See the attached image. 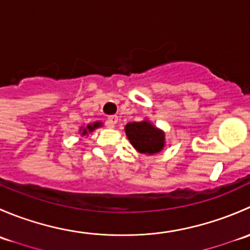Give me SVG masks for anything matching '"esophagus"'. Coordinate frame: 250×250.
Masks as SVG:
<instances>
[{"mask_svg":"<svg viewBox=\"0 0 250 250\" xmlns=\"http://www.w3.org/2000/svg\"><path fill=\"white\" fill-rule=\"evenodd\" d=\"M117 121H118V117H117V116H116V115L109 116V117H107V121H106L107 127H109V128H113V127H115L116 123H117Z\"/></svg>","mask_w":250,"mask_h":250,"instance_id":"esophagus-1","label":"esophagus"}]
</instances>
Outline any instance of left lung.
I'll return each mask as SVG.
<instances>
[{
  "label": "left lung",
  "instance_id": "left-lung-1",
  "mask_svg": "<svg viewBox=\"0 0 250 250\" xmlns=\"http://www.w3.org/2000/svg\"><path fill=\"white\" fill-rule=\"evenodd\" d=\"M130 144L141 153L153 155L165 146V134L148 122H130L125 125Z\"/></svg>",
  "mask_w": 250,
  "mask_h": 250
}]
</instances>
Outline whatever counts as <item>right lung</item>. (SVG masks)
I'll return each mask as SVG.
<instances>
[{"label": "right lung", "mask_w": 250, "mask_h": 250, "mask_svg": "<svg viewBox=\"0 0 250 250\" xmlns=\"http://www.w3.org/2000/svg\"><path fill=\"white\" fill-rule=\"evenodd\" d=\"M100 125H102V123H100V122H95L94 125H87V128H84V129H83L82 135L87 134V132H93V130H94L95 128L100 127Z\"/></svg>", "instance_id": "1"}]
</instances>
